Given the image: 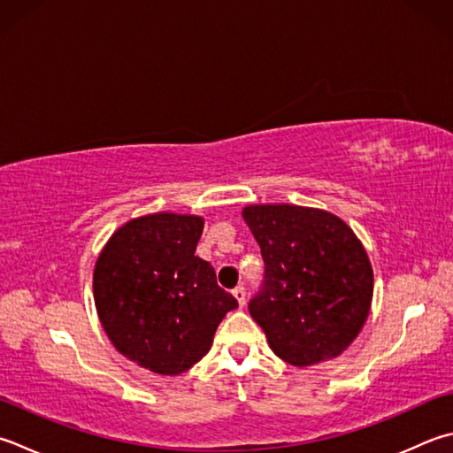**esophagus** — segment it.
<instances>
[{
	"label": "esophagus",
	"mask_w": 453,
	"mask_h": 453,
	"mask_svg": "<svg viewBox=\"0 0 453 453\" xmlns=\"http://www.w3.org/2000/svg\"><path fill=\"white\" fill-rule=\"evenodd\" d=\"M232 292H234V296L237 300V304L243 306L245 304V288L243 287H235Z\"/></svg>",
	"instance_id": "obj_1"
}]
</instances>
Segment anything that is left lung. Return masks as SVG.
Here are the masks:
<instances>
[{
	"label": "left lung",
	"instance_id": "8db88e82",
	"mask_svg": "<svg viewBox=\"0 0 453 453\" xmlns=\"http://www.w3.org/2000/svg\"><path fill=\"white\" fill-rule=\"evenodd\" d=\"M265 274L250 312L290 365L338 357L357 338L373 298V269L356 234L330 211L247 206Z\"/></svg>",
	"mask_w": 453,
	"mask_h": 453
}]
</instances>
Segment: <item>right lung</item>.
Masks as SVG:
<instances>
[{"label": "right lung", "mask_w": 453, "mask_h": 453, "mask_svg": "<svg viewBox=\"0 0 453 453\" xmlns=\"http://www.w3.org/2000/svg\"><path fill=\"white\" fill-rule=\"evenodd\" d=\"M198 216L153 214L127 221L97 257L94 300L115 349L153 373L179 375L210 351L237 300L194 255Z\"/></svg>", "instance_id": "add662e5"}]
</instances>
